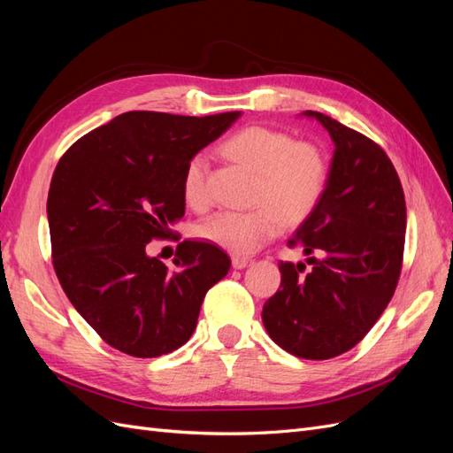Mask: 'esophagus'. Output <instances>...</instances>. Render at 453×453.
<instances>
[{
    "mask_svg": "<svg viewBox=\"0 0 453 453\" xmlns=\"http://www.w3.org/2000/svg\"><path fill=\"white\" fill-rule=\"evenodd\" d=\"M251 263V260L248 258V257H232V266H234L236 270H242V268H245Z\"/></svg>",
    "mask_w": 453,
    "mask_h": 453,
    "instance_id": "esophagus-1",
    "label": "esophagus"
}]
</instances>
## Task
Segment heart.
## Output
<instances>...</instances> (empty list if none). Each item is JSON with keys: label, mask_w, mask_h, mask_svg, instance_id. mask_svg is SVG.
Masks as SVG:
<instances>
[{"label": "heart", "mask_w": 453, "mask_h": 453, "mask_svg": "<svg viewBox=\"0 0 453 453\" xmlns=\"http://www.w3.org/2000/svg\"><path fill=\"white\" fill-rule=\"evenodd\" d=\"M223 153L257 173L248 211H219L196 226V234L234 255H251L278 236L283 223H303L318 208L326 187V158L318 145L295 142L270 127H245L221 145ZM208 162L196 155L187 162L181 190L195 210L208 208Z\"/></svg>", "instance_id": "heart-1"}]
</instances>
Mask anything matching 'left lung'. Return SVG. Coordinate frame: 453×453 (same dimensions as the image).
Returning <instances> with one entry per match:
<instances>
[{
    "mask_svg": "<svg viewBox=\"0 0 453 453\" xmlns=\"http://www.w3.org/2000/svg\"><path fill=\"white\" fill-rule=\"evenodd\" d=\"M334 143L325 193L289 240L310 257L280 263L281 285L263 306L270 338L295 357L323 361L366 336L403 268L406 203L389 157L366 135L318 111Z\"/></svg>",
    "mask_w": 453,
    "mask_h": 453,
    "instance_id": "obj_1",
    "label": "left lung"
}]
</instances>
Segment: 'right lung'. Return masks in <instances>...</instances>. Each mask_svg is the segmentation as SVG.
I'll return each mask as SVG.
<instances>
[{"label": "right lung", "mask_w": 453, "mask_h": 453, "mask_svg": "<svg viewBox=\"0 0 453 453\" xmlns=\"http://www.w3.org/2000/svg\"><path fill=\"white\" fill-rule=\"evenodd\" d=\"M240 115L128 111L60 158L47 198L54 272L111 348L142 359L181 348L205 293L228 273L230 258L213 243L181 242L173 272L147 245L170 238L185 215L187 162Z\"/></svg>", "instance_id": "obj_1"}]
</instances>
